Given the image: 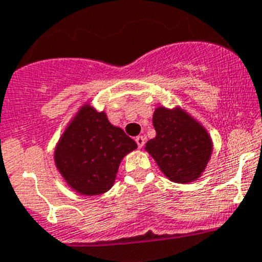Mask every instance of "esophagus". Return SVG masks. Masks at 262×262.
I'll return each mask as SVG.
<instances>
[{"instance_id":"1","label":"esophagus","mask_w":262,"mask_h":262,"mask_svg":"<svg viewBox=\"0 0 262 262\" xmlns=\"http://www.w3.org/2000/svg\"><path fill=\"white\" fill-rule=\"evenodd\" d=\"M135 141H136V144H138L139 148H143L144 143H145V138H144V136H136Z\"/></svg>"}]
</instances>
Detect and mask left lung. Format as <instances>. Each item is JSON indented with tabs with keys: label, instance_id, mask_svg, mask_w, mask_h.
Wrapping results in <instances>:
<instances>
[{
	"label": "left lung",
	"instance_id": "1",
	"mask_svg": "<svg viewBox=\"0 0 262 262\" xmlns=\"http://www.w3.org/2000/svg\"><path fill=\"white\" fill-rule=\"evenodd\" d=\"M153 126L157 135L145 144V150L163 175L178 184L198 180L212 154L207 129L180 106L154 109Z\"/></svg>",
	"mask_w": 262,
	"mask_h": 262
}]
</instances>
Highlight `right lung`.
I'll return each mask as SVG.
<instances>
[{
  "label": "right lung",
  "instance_id": "1",
  "mask_svg": "<svg viewBox=\"0 0 262 262\" xmlns=\"http://www.w3.org/2000/svg\"><path fill=\"white\" fill-rule=\"evenodd\" d=\"M138 148L108 121L105 112L83 104L55 146V166L69 188L81 195H99L113 186L122 159Z\"/></svg>",
  "mask_w": 262,
  "mask_h": 262
}]
</instances>
